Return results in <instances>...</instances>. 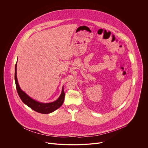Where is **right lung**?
I'll use <instances>...</instances> for the list:
<instances>
[{
  "mask_svg": "<svg viewBox=\"0 0 148 148\" xmlns=\"http://www.w3.org/2000/svg\"><path fill=\"white\" fill-rule=\"evenodd\" d=\"M16 65H17V63L15 65V84H16V88L21 99L25 105L29 106L30 108H31L34 110L42 114H48V113L53 112V111L56 110L57 109H58L59 108H60L61 106H62L64 100V97H65V93L64 92L63 88L62 89V93L60 97H59V99L56 101L52 103H39L32 99L26 93H25V92H24L21 89L18 84L17 76H16Z\"/></svg>",
  "mask_w": 148,
  "mask_h": 148,
  "instance_id": "obj_1",
  "label": "right lung"
}]
</instances>
